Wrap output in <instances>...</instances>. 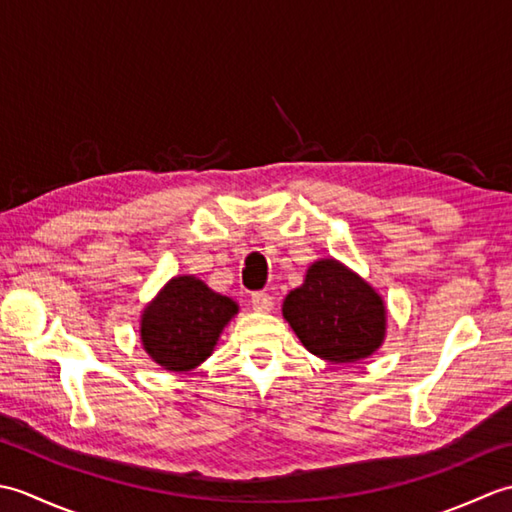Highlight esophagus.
<instances>
[{
    "instance_id": "34e87169",
    "label": "esophagus",
    "mask_w": 512,
    "mask_h": 512,
    "mask_svg": "<svg viewBox=\"0 0 512 512\" xmlns=\"http://www.w3.org/2000/svg\"><path fill=\"white\" fill-rule=\"evenodd\" d=\"M250 303H253V310L257 312H268L273 310V297L268 295V292H255L253 297H250Z\"/></svg>"
}]
</instances>
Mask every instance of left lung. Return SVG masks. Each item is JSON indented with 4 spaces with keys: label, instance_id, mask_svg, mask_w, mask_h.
Wrapping results in <instances>:
<instances>
[{
    "label": "left lung",
    "instance_id": "left-lung-1",
    "mask_svg": "<svg viewBox=\"0 0 512 512\" xmlns=\"http://www.w3.org/2000/svg\"><path fill=\"white\" fill-rule=\"evenodd\" d=\"M284 317L306 350L336 365L367 358L385 336L383 299L334 259L310 266L286 297Z\"/></svg>",
    "mask_w": 512,
    "mask_h": 512
}]
</instances>
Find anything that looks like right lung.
<instances>
[{
	"label": "right lung",
	"instance_id": "add662e5",
	"mask_svg": "<svg viewBox=\"0 0 512 512\" xmlns=\"http://www.w3.org/2000/svg\"><path fill=\"white\" fill-rule=\"evenodd\" d=\"M235 301L195 277H176L143 314L140 336L147 354L171 372H187L211 356Z\"/></svg>",
	"mask_w": 512,
	"mask_h": 512
}]
</instances>
